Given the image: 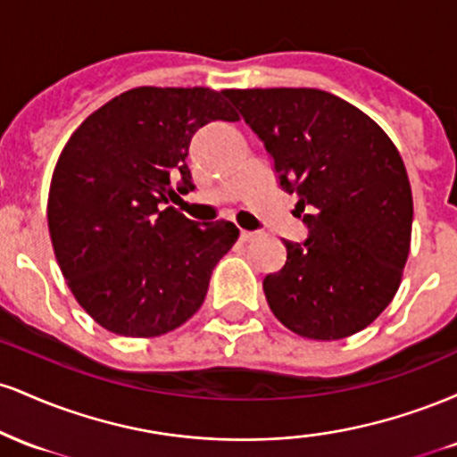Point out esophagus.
I'll return each instance as SVG.
<instances>
[{
	"label": "esophagus",
	"instance_id": "obj_1",
	"mask_svg": "<svg viewBox=\"0 0 457 457\" xmlns=\"http://www.w3.org/2000/svg\"><path fill=\"white\" fill-rule=\"evenodd\" d=\"M258 238V232H249V229H240V240L243 243H251V240Z\"/></svg>",
	"mask_w": 457,
	"mask_h": 457
}]
</instances>
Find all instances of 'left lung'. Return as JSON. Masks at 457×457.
<instances>
[{
  "label": "left lung",
  "instance_id": "1",
  "mask_svg": "<svg viewBox=\"0 0 457 457\" xmlns=\"http://www.w3.org/2000/svg\"><path fill=\"white\" fill-rule=\"evenodd\" d=\"M296 193L305 245L264 279L270 312L316 342L363 330L385 312L411 253L412 191L389 135L370 115L313 87L225 90Z\"/></svg>",
  "mask_w": 457,
  "mask_h": 457
}]
</instances>
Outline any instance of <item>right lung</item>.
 <instances>
[{"label":"right lung","instance_id":"1","mask_svg":"<svg viewBox=\"0 0 457 457\" xmlns=\"http://www.w3.org/2000/svg\"><path fill=\"white\" fill-rule=\"evenodd\" d=\"M214 120L238 115L211 87H135L87 115L57 159L46 202L55 260L109 333L148 339L185 324L238 238L225 219L199 225L162 208L193 188L188 144Z\"/></svg>","mask_w":457,"mask_h":457}]
</instances>
